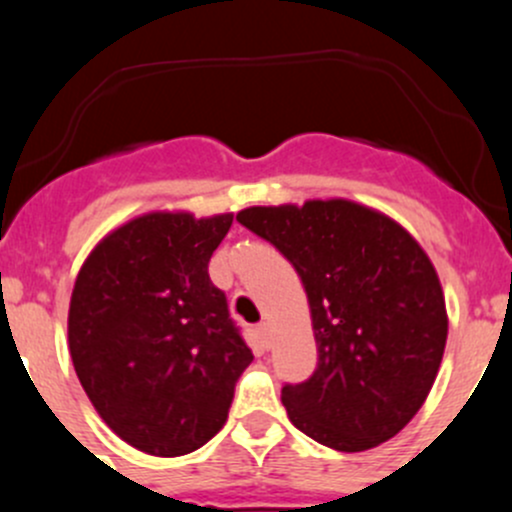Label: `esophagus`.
<instances>
[{"label":"esophagus","mask_w":512,"mask_h":512,"mask_svg":"<svg viewBox=\"0 0 512 512\" xmlns=\"http://www.w3.org/2000/svg\"><path fill=\"white\" fill-rule=\"evenodd\" d=\"M255 332H257V339H260L262 347H265V349L270 347V324H267V322H260V324H257Z\"/></svg>","instance_id":"obj_1"}]
</instances>
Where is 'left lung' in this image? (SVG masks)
<instances>
[{"instance_id": "8db88e82", "label": "left lung", "mask_w": 512, "mask_h": 512, "mask_svg": "<svg viewBox=\"0 0 512 512\" xmlns=\"http://www.w3.org/2000/svg\"><path fill=\"white\" fill-rule=\"evenodd\" d=\"M292 262L307 292L317 369L282 386L289 421L334 451H366L426 401L448 337L446 299L421 245L352 200L237 213Z\"/></svg>"}]
</instances>
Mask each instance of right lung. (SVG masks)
Instances as JSON below:
<instances>
[{"label": "right lung", "instance_id": "obj_1", "mask_svg": "<svg viewBox=\"0 0 512 512\" xmlns=\"http://www.w3.org/2000/svg\"><path fill=\"white\" fill-rule=\"evenodd\" d=\"M232 215L148 213L86 257L69 307V352L98 416L151 456L198 451L225 426L252 352L208 262Z\"/></svg>", "mask_w": 512, "mask_h": 512}]
</instances>
